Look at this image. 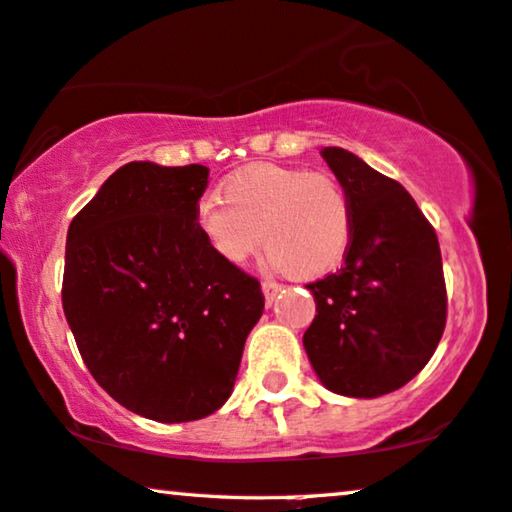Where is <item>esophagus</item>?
<instances>
[{
	"instance_id": "esophagus-1",
	"label": "esophagus",
	"mask_w": 512,
	"mask_h": 512,
	"mask_svg": "<svg viewBox=\"0 0 512 512\" xmlns=\"http://www.w3.org/2000/svg\"><path fill=\"white\" fill-rule=\"evenodd\" d=\"M279 291H282V284L265 279V282H263V293H265V300H268V303H272V300H275V296H277Z\"/></svg>"
}]
</instances>
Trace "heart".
Returning <instances> with one entry per match:
<instances>
[{
    "label": "heart",
    "mask_w": 512,
    "mask_h": 512,
    "mask_svg": "<svg viewBox=\"0 0 512 512\" xmlns=\"http://www.w3.org/2000/svg\"><path fill=\"white\" fill-rule=\"evenodd\" d=\"M195 209V228L221 261L242 265L268 247V261L296 279H317L345 258L354 209L331 174L258 163L221 181Z\"/></svg>",
    "instance_id": "obj_1"
}]
</instances>
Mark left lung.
I'll use <instances>...</instances> for the list:
<instances>
[{
    "instance_id": "obj_1",
    "label": "left lung",
    "mask_w": 512,
    "mask_h": 512,
    "mask_svg": "<svg viewBox=\"0 0 512 512\" xmlns=\"http://www.w3.org/2000/svg\"><path fill=\"white\" fill-rule=\"evenodd\" d=\"M321 156L352 200L354 230L345 265L307 284L317 317L303 345L324 387L375 398L408 384L443 338L440 244L398 181L338 146Z\"/></svg>"
}]
</instances>
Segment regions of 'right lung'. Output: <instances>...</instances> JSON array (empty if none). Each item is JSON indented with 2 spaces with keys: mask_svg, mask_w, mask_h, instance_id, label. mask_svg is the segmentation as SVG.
Instances as JSON below:
<instances>
[{
  "mask_svg": "<svg viewBox=\"0 0 512 512\" xmlns=\"http://www.w3.org/2000/svg\"><path fill=\"white\" fill-rule=\"evenodd\" d=\"M205 165L135 160L69 223L62 307L95 382L137 415L193 422L228 401L261 282L195 228Z\"/></svg>",
  "mask_w": 512,
  "mask_h": 512,
  "instance_id": "right-lung-1",
  "label": "right lung"
}]
</instances>
